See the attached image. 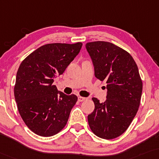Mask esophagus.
Wrapping results in <instances>:
<instances>
[{
	"label": "esophagus",
	"mask_w": 159,
	"mask_h": 159,
	"mask_svg": "<svg viewBox=\"0 0 159 159\" xmlns=\"http://www.w3.org/2000/svg\"><path fill=\"white\" fill-rule=\"evenodd\" d=\"M87 99L86 98H85V97H78V100H79V102H84V101H85V100H86Z\"/></svg>",
	"instance_id": "esophagus-1"
}]
</instances>
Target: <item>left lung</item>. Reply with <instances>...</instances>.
Here are the masks:
<instances>
[{
	"label": "left lung",
	"mask_w": 159,
	"mask_h": 159,
	"mask_svg": "<svg viewBox=\"0 0 159 159\" xmlns=\"http://www.w3.org/2000/svg\"><path fill=\"white\" fill-rule=\"evenodd\" d=\"M86 48L92 60L94 75L107 80V99L100 103L92 98L94 110L88 115L91 131L110 140L128 128L136 115L141 99L143 83L135 60L127 51L108 42H88Z\"/></svg>",
	"instance_id": "8db88e82"
}]
</instances>
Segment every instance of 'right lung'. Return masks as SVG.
Masks as SVG:
<instances>
[{
    "label": "right lung",
    "mask_w": 159,
    "mask_h": 159,
    "mask_svg": "<svg viewBox=\"0 0 159 159\" xmlns=\"http://www.w3.org/2000/svg\"><path fill=\"white\" fill-rule=\"evenodd\" d=\"M83 44L52 43L41 46L21 62L14 97L22 120L33 133L56 135L66 126L78 97L57 91L55 79L64 73Z\"/></svg>",
    "instance_id": "right-lung-1"
}]
</instances>
